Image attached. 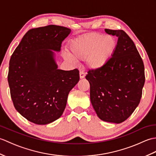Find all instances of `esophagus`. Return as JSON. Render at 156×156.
Returning <instances> with one entry per match:
<instances>
[{"label":"esophagus","mask_w":156,"mask_h":156,"mask_svg":"<svg viewBox=\"0 0 156 156\" xmlns=\"http://www.w3.org/2000/svg\"><path fill=\"white\" fill-rule=\"evenodd\" d=\"M84 77H85L84 72L83 71H80V78L81 79H82V78H84Z\"/></svg>","instance_id":"obj_1"}]
</instances>
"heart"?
Returning a JSON list of instances; mask_svg holds the SVG:
<instances>
[{"instance_id":"heart-1","label":"heart","mask_w":156,"mask_h":156,"mask_svg":"<svg viewBox=\"0 0 156 156\" xmlns=\"http://www.w3.org/2000/svg\"><path fill=\"white\" fill-rule=\"evenodd\" d=\"M117 43L111 36L90 33L72 40L69 45V54L64 58L72 63L86 59L90 69H100L107 64L116 49Z\"/></svg>"}]
</instances>
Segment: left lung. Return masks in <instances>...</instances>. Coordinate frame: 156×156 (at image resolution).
I'll list each match as a JSON object with an SVG mask.
<instances>
[{
	"label": "left lung",
	"instance_id": "obj_1",
	"mask_svg": "<svg viewBox=\"0 0 156 156\" xmlns=\"http://www.w3.org/2000/svg\"><path fill=\"white\" fill-rule=\"evenodd\" d=\"M105 30L118 37L116 49L105 67L89 70L86 78L98 117L106 122L121 123L140 104L145 83L144 65L133 41L124 31Z\"/></svg>",
	"mask_w": 156,
	"mask_h": 156
}]
</instances>
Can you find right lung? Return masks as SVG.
I'll use <instances>...</instances> for the list:
<instances>
[{"instance_id":"1","label":"right lung","mask_w":156,"mask_h":156,"mask_svg":"<svg viewBox=\"0 0 156 156\" xmlns=\"http://www.w3.org/2000/svg\"><path fill=\"white\" fill-rule=\"evenodd\" d=\"M69 29L50 25L23 36L9 62L8 82L15 109L28 121L46 125L61 117L69 91L80 80L78 69H58L59 51Z\"/></svg>"}]
</instances>
